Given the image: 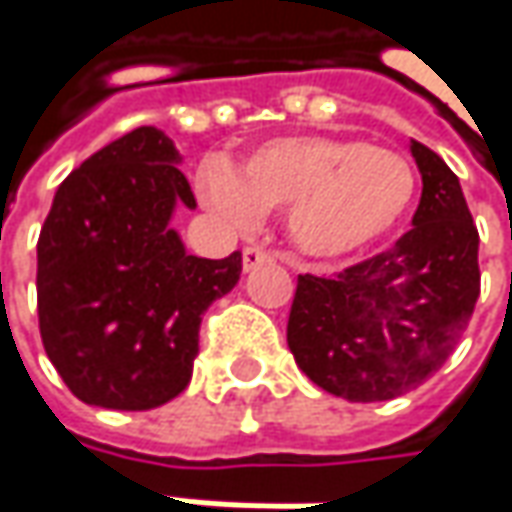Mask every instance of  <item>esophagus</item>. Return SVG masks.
Here are the masks:
<instances>
[{"label": "esophagus", "instance_id": "obj_1", "mask_svg": "<svg viewBox=\"0 0 512 512\" xmlns=\"http://www.w3.org/2000/svg\"><path fill=\"white\" fill-rule=\"evenodd\" d=\"M274 257L266 252V249H260V246H246L243 249V272H252L257 266H263V263H272Z\"/></svg>", "mask_w": 512, "mask_h": 512}]
</instances>
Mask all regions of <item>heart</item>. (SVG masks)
Returning <instances> with one entry per match:
<instances>
[{
	"instance_id": "obj_1",
	"label": "heart",
	"mask_w": 512,
	"mask_h": 512,
	"mask_svg": "<svg viewBox=\"0 0 512 512\" xmlns=\"http://www.w3.org/2000/svg\"><path fill=\"white\" fill-rule=\"evenodd\" d=\"M203 201L235 223L286 209V235L300 255L334 260L388 235L416 195L405 155L357 138L289 135L240 158L235 172L209 169Z\"/></svg>"
}]
</instances>
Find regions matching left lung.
<instances>
[{
    "label": "left lung",
    "instance_id": "left-lung-1",
    "mask_svg": "<svg viewBox=\"0 0 512 512\" xmlns=\"http://www.w3.org/2000/svg\"><path fill=\"white\" fill-rule=\"evenodd\" d=\"M411 155L422 175L411 229L334 277H297L291 354L314 385L348 402H385L433 377L479 300V232L459 178L419 141Z\"/></svg>",
    "mask_w": 512,
    "mask_h": 512
}]
</instances>
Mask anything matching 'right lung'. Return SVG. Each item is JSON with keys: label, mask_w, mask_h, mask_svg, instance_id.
<instances>
[{"label": "right lung", "mask_w": 512, "mask_h": 512, "mask_svg": "<svg viewBox=\"0 0 512 512\" xmlns=\"http://www.w3.org/2000/svg\"><path fill=\"white\" fill-rule=\"evenodd\" d=\"M172 138L138 127L73 169L36 246L39 331L87 405L150 411L192 379L203 311L240 280V252H186L172 215L195 209Z\"/></svg>", "instance_id": "obj_1"}]
</instances>
